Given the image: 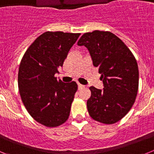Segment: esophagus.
I'll return each instance as SVG.
<instances>
[{
	"label": "esophagus",
	"instance_id": "esophagus-1",
	"mask_svg": "<svg viewBox=\"0 0 154 154\" xmlns=\"http://www.w3.org/2000/svg\"><path fill=\"white\" fill-rule=\"evenodd\" d=\"M78 87H79V89H82V88H84V87H85V85H82V84H80V83H78Z\"/></svg>",
	"mask_w": 154,
	"mask_h": 154
}]
</instances>
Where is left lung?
Listing matches in <instances>:
<instances>
[{"mask_svg":"<svg viewBox=\"0 0 154 154\" xmlns=\"http://www.w3.org/2000/svg\"><path fill=\"white\" fill-rule=\"evenodd\" d=\"M78 45L87 48L104 86L103 90L89 88V116L105 124L116 123L130 111L137 97L139 71L135 57L123 41L109 31L85 33Z\"/></svg>","mask_w":154,"mask_h":154,"instance_id":"left-lung-1","label":"left lung"}]
</instances>
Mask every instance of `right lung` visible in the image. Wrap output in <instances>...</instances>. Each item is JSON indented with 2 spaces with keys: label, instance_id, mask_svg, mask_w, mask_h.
<instances>
[{
  "label": "right lung",
  "instance_id": "add662e5",
  "mask_svg": "<svg viewBox=\"0 0 154 154\" xmlns=\"http://www.w3.org/2000/svg\"><path fill=\"white\" fill-rule=\"evenodd\" d=\"M79 33L47 31L30 45L21 59L18 88L23 104L34 119L48 127L67 120L78 89L75 82L57 79L69 50Z\"/></svg>",
  "mask_w": 154,
  "mask_h": 154
}]
</instances>
